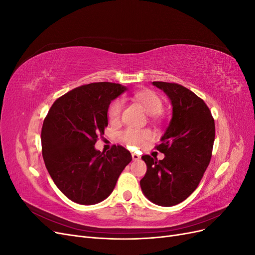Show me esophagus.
Returning <instances> with one entry per match:
<instances>
[{
	"mask_svg": "<svg viewBox=\"0 0 255 255\" xmlns=\"http://www.w3.org/2000/svg\"><path fill=\"white\" fill-rule=\"evenodd\" d=\"M132 157H133V160H138L140 158V155L137 153H132Z\"/></svg>",
	"mask_w": 255,
	"mask_h": 255,
	"instance_id": "1",
	"label": "esophagus"
}]
</instances>
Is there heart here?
Masks as SVG:
<instances>
[{
	"mask_svg": "<svg viewBox=\"0 0 255 255\" xmlns=\"http://www.w3.org/2000/svg\"><path fill=\"white\" fill-rule=\"evenodd\" d=\"M135 101L139 103L143 110L149 115H158L164 109V102L161 98L151 90H141L137 91L134 95ZM122 101L119 99L115 100L109 107V118L112 122H118L122 113ZM151 134L148 129H136V128H127L120 134L122 141L130 146H139L145 140H148Z\"/></svg>",
	"mask_w": 255,
	"mask_h": 255,
	"instance_id": "obj_1",
	"label": "heart"
}]
</instances>
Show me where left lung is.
<instances>
[{
	"label": "left lung",
	"mask_w": 255,
	"mask_h": 255,
	"mask_svg": "<svg viewBox=\"0 0 255 255\" xmlns=\"http://www.w3.org/2000/svg\"><path fill=\"white\" fill-rule=\"evenodd\" d=\"M171 100L172 119L155 149L164 159L142 155L146 164L140 187L150 201L160 206L183 202L196 190L210 164L215 121L201 98L176 83L153 82Z\"/></svg>",
	"instance_id": "obj_1"
}]
</instances>
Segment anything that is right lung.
<instances>
[{"instance_id": "add662e5", "label": "right lung", "mask_w": 255, "mask_h": 255, "mask_svg": "<svg viewBox=\"0 0 255 255\" xmlns=\"http://www.w3.org/2000/svg\"><path fill=\"white\" fill-rule=\"evenodd\" d=\"M126 90L110 82L85 84L59 97L45 116L41 129L44 165L58 189L75 203L103 201L132 160L129 151L120 144L106 153L95 149L109 125L111 102Z\"/></svg>"}]
</instances>
